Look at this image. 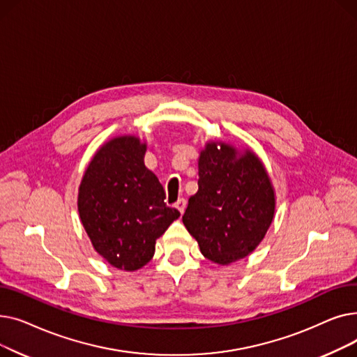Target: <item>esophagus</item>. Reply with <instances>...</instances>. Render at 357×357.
I'll return each instance as SVG.
<instances>
[{
	"label": "esophagus",
	"mask_w": 357,
	"mask_h": 357,
	"mask_svg": "<svg viewBox=\"0 0 357 357\" xmlns=\"http://www.w3.org/2000/svg\"><path fill=\"white\" fill-rule=\"evenodd\" d=\"M185 207H186V201H185L183 198H179V199L175 202V208H176L181 214H183Z\"/></svg>",
	"instance_id": "1"
}]
</instances>
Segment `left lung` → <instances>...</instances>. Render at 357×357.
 I'll return each instance as SVG.
<instances>
[{"label":"left lung","mask_w":357,"mask_h":357,"mask_svg":"<svg viewBox=\"0 0 357 357\" xmlns=\"http://www.w3.org/2000/svg\"><path fill=\"white\" fill-rule=\"evenodd\" d=\"M198 191L182 217L204 257L227 266L265 238L276 195L264 162L252 149L210 140L198 158Z\"/></svg>","instance_id":"obj_1"}]
</instances>
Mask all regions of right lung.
I'll list each match as a JSON object with an SVG mask.
<instances>
[{
    "instance_id": "1",
    "label": "right lung",
    "mask_w": 357,
    "mask_h": 357,
    "mask_svg": "<svg viewBox=\"0 0 357 357\" xmlns=\"http://www.w3.org/2000/svg\"><path fill=\"white\" fill-rule=\"evenodd\" d=\"M139 136H116L88 163L78 190V213L92 248L111 266L133 272L155 255L156 240L179 218L165 204L158 176L144 165Z\"/></svg>"
}]
</instances>
